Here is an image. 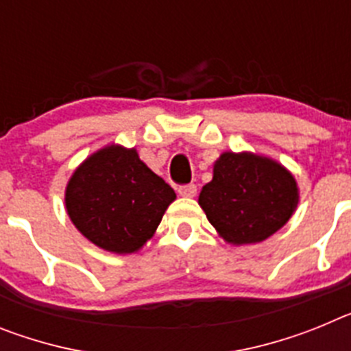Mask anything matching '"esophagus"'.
Segmentation results:
<instances>
[{
  "label": "esophagus",
  "mask_w": 351,
  "mask_h": 351,
  "mask_svg": "<svg viewBox=\"0 0 351 351\" xmlns=\"http://www.w3.org/2000/svg\"><path fill=\"white\" fill-rule=\"evenodd\" d=\"M178 193L184 198H193L197 195V186L195 184H184V186H179Z\"/></svg>",
  "instance_id": "1"
}]
</instances>
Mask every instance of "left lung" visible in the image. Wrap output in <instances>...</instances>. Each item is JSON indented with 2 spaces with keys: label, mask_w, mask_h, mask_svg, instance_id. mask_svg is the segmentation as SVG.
Wrapping results in <instances>:
<instances>
[{
  "label": "left lung",
  "mask_w": 351,
  "mask_h": 351,
  "mask_svg": "<svg viewBox=\"0 0 351 351\" xmlns=\"http://www.w3.org/2000/svg\"><path fill=\"white\" fill-rule=\"evenodd\" d=\"M299 204L293 173L263 154L225 151L198 195L210 225L232 246L262 243L283 228Z\"/></svg>",
  "instance_id": "obj_1"
}]
</instances>
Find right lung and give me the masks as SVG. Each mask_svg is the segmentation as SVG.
<instances>
[{"instance_id":"right-lung-1","label":"right lung","mask_w":351,"mask_h":351,"mask_svg":"<svg viewBox=\"0 0 351 351\" xmlns=\"http://www.w3.org/2000/svg\"><path fill=\"white\" fill-rule=\"evenodd\" d=\"M176 191L138 158L108 144L73 170L64 190L68 218L95 246L132 255L153 237Z\"/></svg>"}]
</instances>
